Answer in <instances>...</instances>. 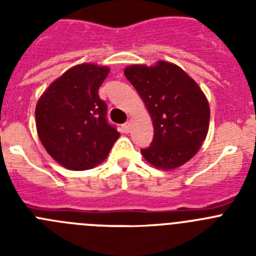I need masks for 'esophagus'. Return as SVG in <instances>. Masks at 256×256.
Masks as SVG:
<instances>
[{"mask_svg": "<svg viewBox=\"0 0 256 256\" xmlns=\"http://www.w3.org/2000/svg\"><path fill=\"white\" fill-rule=\"evenodd\" d=\"M122 128H123V132L124 133H130V122H126V123H124Z\"/></svg>", "mask_w": 256, "mask_h": 256, "instance_id": "obj_1", "label": "esophagus"}]
</instances>
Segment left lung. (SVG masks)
<instances>
[{
  "label": "left lung",
  "instance_id": "1",
  "mask_svg": "<svg viewBox=\"0 0 256 256\" xmlns=\"http://www.w3.org/2000/svg\"><path fill=\"white\" fill-rule=\"evenodd\" d=\"M124 76L136 88L154 126V140L141 150L155 168L173 170L200 150L209 130L210 108L200 86L178 65L159 60L133 64Z\"/></svg>",
  "mask_w": 256,
  "mask_h": 256
}]
</instances>
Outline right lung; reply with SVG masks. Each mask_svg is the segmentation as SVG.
<instances>
[{"instance_id":"add662e5","label":"right lung","mask_w":256,"mask_h":256,"mask_svg":"<svg viewBox=\"0 0 256 256\" xmlns=\"http://www.w3.org/2000/svg\"><path fill=\"white\" fill-rule=\"evenodd\" d=\"M110 68L83 62L70 68L40 94L36 126L52 159L69 170H87L108 158L120 133L106 122L98 88Z\"/></svg>"}]
</instances>
